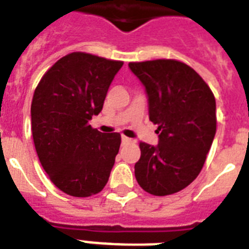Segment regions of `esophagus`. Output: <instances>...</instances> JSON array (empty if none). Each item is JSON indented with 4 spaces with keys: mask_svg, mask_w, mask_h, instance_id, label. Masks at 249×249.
<instances>
[{
    "mask_svg": "<svg viewBox=\"0 0 249 249\" xmlns=\"http://www.w3.org/2000/svg\"><path fill=\"white\" fill-rule=\"evenodd\" d=\"M121 141H123V143H130V142H133V140H130V138H128V137L125 136L121 137Z\"/></svg>",
    "mask_w": 249,
    "mask_h": 249,
    "instance_id": "1",
    "label": "esophagus"
}]
</instances>
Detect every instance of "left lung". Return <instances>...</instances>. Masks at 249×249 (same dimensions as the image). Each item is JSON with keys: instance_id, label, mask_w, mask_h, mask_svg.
<instances>
[{"instance_id": "8db88e82", "label": "left lung", "mask_w": 249, "mask_h": 249, "mask_svg": "<svg viewBox=\"0 0 249 249\" xmlns=\"http://www.w3.org/2000/svg\"><path fill=\"white\" fill-rule=\"evenodd\" d=\"M144 86L159 143L141 142L137 182L156 196L178 193L200 173L216 134V99L204 80L173 59L129 63Z\"/></svg>"}]
</instances>
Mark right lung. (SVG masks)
I'll list each match as a JSON object with an SVG mask.
<instances>
[{"label": "right lung", "instance_id": "1", "mask_svg": "<svg viewBox=\"0 0 249 249\" xmlns=\"http://www.w3.org/2000/svg\"><path fill=\"white\" fill-rule=\"evenodd\" d=\"M123 64L71 53L45 73L35 90L31 121L37 155L53 183L71 196H91L108 181L121 137L98 132L89 121L103 108Z\"/></svg>", "mask_w": 249, "mask_h": 249}]
</instances>
